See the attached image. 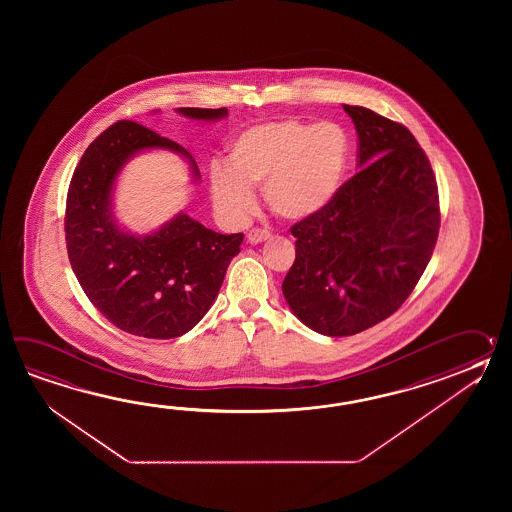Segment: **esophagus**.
<instances>
[{"instance_id":"34e87169","label":"esophagus","mask_w":512,"mask_h":512,"mask_svg":"<svg viewBox=\"0 0 512 512\" xmlns=\"http://www.w3.org/2000/svg\"><path fill=\"white\" fill-rule=\"evenodd\" d=\"M271 238V232L265 229H252L249 230V234H247V241L251 243V245H258L261 241H267Z\"/></svg>"}]
</instances>
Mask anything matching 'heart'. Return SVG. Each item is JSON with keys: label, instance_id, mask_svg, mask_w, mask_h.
<instances>
[{"label": "heart", "instance_id": "1", "mask_svg": "<svg viewBox=\"0 0 512 512\" xmlns=\"http://www.w3.org/2000/svg\"><path fill=\"white\" fill-rule=\"evenodd\" d=\"M349 139L333 122L272 119L240 131L227 148L225 166L210 170V196L221 214L243 219L261 186L265 205L287 221L322 214L348 175Z\"/></svg>", "mask_w": 512, "mask_h": 512}]
</instances>
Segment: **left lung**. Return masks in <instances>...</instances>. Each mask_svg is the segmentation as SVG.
<instances>
[{
    "instance_id": "8db88e82",
    "label": "left lung",
    "mask_w": 512,
    "mask_h": 512,
    "mask_svg": "<svg viewBox=\"0 0 512 512\" xmlns=\"http://www.w3.org/2000/svg\"><path fill=\"white\" fill-rule=\"evenodd\" d=\"M359 135V174L315 218L293 225L296 258L282 283L294 316L349 337L393 315L414 291L439 234L430 161L403 124L344 104Z\"/></svg>"
}]
</instances>
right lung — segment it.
Segmentation results:
<instances>
[{"label": "right lung", "instance_id": "right-lung-1", "mask_svg": "<svg viewBox=\"0 0 512 512\" xmlns=\"http://www.w3.org/2000/svg\"><path fill=\"white\" fill-rule=\"evenodd\" d=\"M194 120H219L227 108H179ZM146 150L179 153L201 179L196 159L177 142L119 120L89 144L67 192L66 241L73 272L91 304L122 331L144 338L185 335L207 315L243 234H219L185 212L150 234H131L113 214L124 164Z\"/></svg>", "mask_w": 512, "mask_h": 512}]
</instances>
